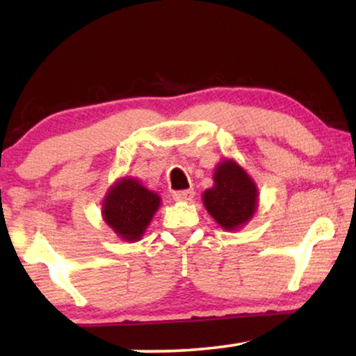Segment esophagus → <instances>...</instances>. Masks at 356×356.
I'll list each match as a JSON object with an SVG mask.
<instances>
[{
    "label": "esophagus",
    "instance_id": "34e87169",
    "mask_svg": "<svg viewBox=\"0 0 356 356\" xmlns=\"http://www.w3.org/2000/svg\"><path fill=\"white\" fill-rule=\"evenodd\" d=\"M193 197H194V189H181V191L173 193L175 201H191Z\"/></svg>",
    "mask_w": 356,
    "mask_h": 356
}]
</instances>
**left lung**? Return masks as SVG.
I'll return each mask as SVG.
<instances>
[{
  "label": "left lung",
  "instance_id": "left-lung-1",
  "mask_svg": "<svg viewBox=\"0 0 356 356\" xmlns=\"http://www.w3.org/2000/svg\"><path fill=\"white\" fill-rule=\"evenodd\" d=\"M213 181V188L204 193V206L222 228L235 230L254 213L257 189L245 170L232 160L218 165Z\"/></svg>",
  "mask_w": 356,
  "mask_h": 356
}]
</instances>
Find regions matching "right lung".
Wrapping results in <instances>:
<instances>
[{
    "mask_svg": "<svg viewBox=\"0 0 356 356\" xmlns=\"http://www.w3.org/2000/svg\"><path fill=\"white\" fill-rule=\"evenodd\" d=\"M160 197L136 179H121L110 189L104 204L105 222L128 241L143 236L150 218L157 211Z\"/></svg>",
    "mask_w": 356,
    "mask_h": 356,
    "instance_id": "right-lung-1",
    "label": "right lung"
}]
</instances>
